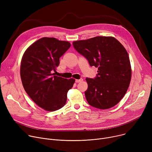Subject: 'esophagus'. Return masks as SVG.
Returning a JSON list of instances; mask_svg holds the SVG:
<instances>
[{"mask_svg": "<svg viewBox=\"0 0 152 152\" xmlns=\"http://www.w3.org/2000/svg\"><path fill=\"white\" fill-rule=\"evenodd\" d=\"M81 81H83V79L82 78H80L78 80H75V82L76 83H80V82H81Z\"/></svg>", "mask_w": 152, "mask_h": 152, "instance_id": "esophagus-1", "label": "esophagus"}]
</instances>
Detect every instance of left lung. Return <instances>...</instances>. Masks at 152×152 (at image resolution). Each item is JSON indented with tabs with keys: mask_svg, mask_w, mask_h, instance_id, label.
Wrapping results in <instances>:
<instances>
[{
	"mask_svg": "<svg viewBox=\"0 0 152 152\" xmlns=\"http://www.w3.org/2000/svg\"><path fill=\"white\" fill-rule=\"evenodd\" d=\"M73 46L91 66L98 67L95 78H86L88 103L102 110L115 106L125 96L132 77L129 56L124 47L109 37L74 41Z\"/></svg>",
	"mask_w": 152,
	"mask_h": 152,
	"instance_id": "left-lung-1",
	"label": "left lung"
}]
</instances>
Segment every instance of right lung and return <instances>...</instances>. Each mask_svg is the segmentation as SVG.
Returning <instances> with one entry per match:
<instances>
[{
	"label": "right lung",
	"mask_w": 152,
	"mask_h": 152,
	"mask_svg": "<svg viewBox=\"0 0 152 152\" xmlns=\"http://www.w3.org/2000/svg\"><path fill=\"white\" fill-rule=\"evenodd\" d=\"M68 41L44 37L26 50L20 64L22 85L31 100L46 111H54L64 107L67 93L75 79L55 75L60 58L70 48Z\"/></svg>",
	"instance_id": "obj_1"
}]
</instances>
